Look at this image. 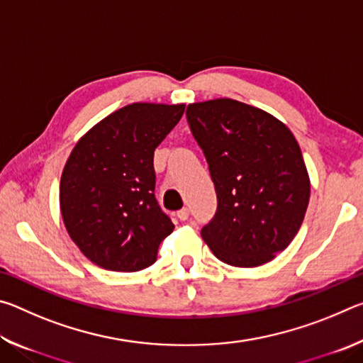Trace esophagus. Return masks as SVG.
Returning <instances> with one entry per match:
<instances>
[{"instance_id": "esophagus-1", "label": "esophagus", "mask_w": 363, "mask_h": 363, "mask_svg": "<svg viewBox=\"0 0 363 363\" xmlns=\"http://www.w3.org/2000/svg\"><path fill=\"white\" fill-rule=\"evenodd\" d=\"M176 216H177V219H179V220H186L189 218V210H187V208H182V210H179V211L176 213Z\"/></svg>"}]
</instances>
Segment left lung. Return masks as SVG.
<instances>
[{"instance_id": "8db88e82", "label": "left lung", "mask_w": 363, "mask_h": 363, "mask_svg": "<svg viewBox=\"0 0 363 363\" xmlns=\"http://www.w3.org/2000/svg\"><path fill=\"white\" fill-rule=\"evenodd\" d=\"M210 164L218 211L201 237L229 266L272 261L296 237L311 181L298 140L274 115L229 97L187 107Z\"/></svg>"}]
</instances>
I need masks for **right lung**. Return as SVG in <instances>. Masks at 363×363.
Instances as JSON below:
<instances>
[{
    "label": "right lung",
    "mask_w": 363,
    "mask_h": 363,
    "mask_svg": "<svg viewBox=\"0 0 363 363\" xmlns=\"http://www.w3.org/2000/svg\"><path fill=\"white\" fill-rule=\"evenodd\" d=\"M186 104L134 102L79 138L62 171L60 214L79 251L96 266L136 272L152 266L174 225L153 195V152Z\"/></svg>",
    "instance_id": "right-lung-1"
}]
</instances>
